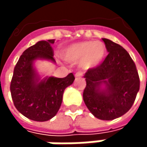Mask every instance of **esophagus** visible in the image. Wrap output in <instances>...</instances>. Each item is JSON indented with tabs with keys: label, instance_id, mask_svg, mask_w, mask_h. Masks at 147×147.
<instances>
[{
	"label": "esophagus",
	"instance_id": "34e87169",
	"mask_svg": "<svg viewBox=\"0 0 147 147\" xmlns=\"http://www.w3.org/2000/svg\"><path fill=\"white\" fill-rule=\"evenodd\" d=\"M82 76V72H81V71H77V72H76L75 74V76L76 77V78H79V77H81Z\"/></svg>",
	"mask_w": 147,
	"mask_h": 147
}]
</instances>
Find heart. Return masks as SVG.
Wrapping results in <instances>:
<instances>
[{"label": "heart", "instance_id": "b5f03b06", "mask_svg": "<svg viewBox=\"0 0 147 147\" xmlns=\"http://www.w3.org/2000/svg\"><path fill=\"white\" fill-rule=\"evenodd\" d=\"M105 47L101 42L85 41L69 45L62 51V57L68 62L80 63L85 70L98 66L105 55Z\"/></svg>", "mask_w": 147, "mask_h": 147}]
</instances>
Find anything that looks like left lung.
<instances>
[{
	"instance_id": "left-lung-1",
	"label": "left lung",
	"mask_w": 147,
	"mask_h": 147,
	"mask_svg": "<svg viewBox=\"0 0 147 147\" xmlns=\"http://www.w3.org/2000/svg\"><path fill=\"white\" fill-rule=\"evenodd\" d=\"M102 40L109 53L100 65L84 75L83 100L95 117L113 120L131 108L140 89V78L129 53L109 39Z\"/></svg>"
}]
</instances>
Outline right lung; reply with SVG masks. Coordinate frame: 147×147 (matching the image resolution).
<instances>
[{"mask_svg":"<svg viewBox=\"0 0 147 147\" xmlns=\"http://www.w3.org/2000/svg\"><path fill=\"white\" fill-rule=\"evenodd\" d=\"M54 42V39L40 41L27 48L15 65L10 85L16 109L27 118L36 122L48 121L57 114L65 89L75 80L72 73L64 78L49 76L41 80L34 68L36 59L55 63L51 46Z\"/></svg>","mask_w":147,"mask_h":147,"instance_id":"right-lung-1","label":"right lung"}]
</instances>
